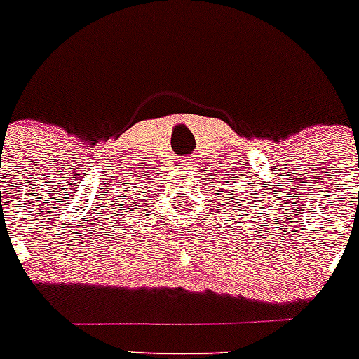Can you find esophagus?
I'll return each instance as SVG.
<instances>
[{"label": "esophagus", "instance_id": "1", "mask_svg": "<svg viewBox=\"0 0 359 359\" xmlns=\"http://www.w3.org/2000/svg\"><path fill=\"white\" fill-rule=\"evenodd\" d=\"M177 166H180V168H191L193 166V158L191 157H188V155H186V157H180L179 158V162H177Z\"/></svg>", "mask_w": 359, "mask_h": 359}]
</instances>
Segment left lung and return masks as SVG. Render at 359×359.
Returning <instances> with one entry per match:
<instances>
[{"label":"left lung","instance_id":"left-lung-1","mask_svg":"<svg viewBox=\"0 0 359 359\" xmlns=\"http://www.w3.org/2000/svg\"><path fill=\"white\" fill-rule=\"evenodd\" d=\"M229 191L235 193L231 188H229ZM229 198H233V195H227V191H226V195H224V201H229ZM235 201L238 202L240 205H242V210L248 211V213H244L245 217H248L249 213H262V215H264V208H262V202L260 201L253 202L251 198H249L248 193H245V195H238ZM235 201H231V202H235ZM222 204H224V202H222ZM238 217H242V215H238Z\"/></svg>","mask_w":359,"mask_h":359}]
</instances>
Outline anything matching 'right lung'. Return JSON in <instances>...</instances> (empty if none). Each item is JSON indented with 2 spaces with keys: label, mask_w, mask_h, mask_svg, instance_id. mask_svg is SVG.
I'll list each match as a JSON object with an SVG mask.
<instances>
[{
  "label": "right lung",
  "mask_w": 359,
  "mask_h": 359,
  "mask_svg": "<svg viewBox=\"0 0 359 359\" xmlns=\"http://www.w3.org/2000/svg\"><path fill=\"white\" fill-rule=\"evenodd\" d=\"M130 191H132L133 193L130 194ZM124 193H128L124 198H121V201H117V198H115V201H117V204H115L117 208H115V211H114L115 217L123 218V220H128V218L133 217V215L137 217V215L141 213V211L144 213L146 202L151 201V197H149V195H146L144 191H133V188L124 189ZM148 208H149V204H148Z\"/></svg>",
  "instance_id": "right-lung-1"
}]
</instances>
